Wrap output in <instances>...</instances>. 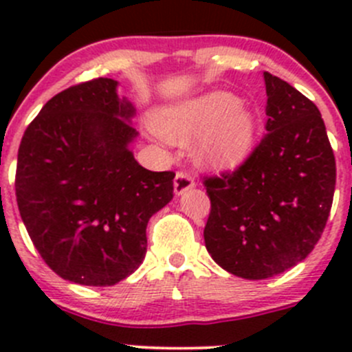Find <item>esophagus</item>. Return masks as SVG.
I'll list each match as a JSON object with an SVG mask.
<instances>
[{
    "label": "esophagus",
    "mask_w": 352,
    "mask_h": 352,
    "mask_svg": "<svg viewBox=\"0 0 352 352\" xmlns=\"http://www.w3.org/2000/svg\"><path fill=\"white\" fill-rule=\"evenodd\" d=\"M194 186H196V184H194V179L189 173L179 172L175 175V180H173V192H175V196H182L187 190L192 189Z\"/></svg>",
    "instance_id": "34e87169"
}]
</instances>
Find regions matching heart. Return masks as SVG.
Here are the masks:
<instances>
[{
  "instance_id": "heart-1",
  "label": "heart",
  "mask_w": 352,
  "mask_h": 352,
  "mask_svg": "<svg viewBox=\"0 0 352 352\" xmlns=\"http://www.w3.org/2000/svg\"><path fill=\"white\" fill-rule=\"evenodd\" d=\"M158 133L173 143L187 144L197 138L196 156L212 170L242 165L257 140V117L230 91L212 90L160 109Z\"/></svg>"
}]
</instances>
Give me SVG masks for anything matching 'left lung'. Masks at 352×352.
Wrapping results in <instances>:
<instances>
[{"label":"left lung","mask_w":352,"mask_h":352,"mask_svg":"<svg viewBox=\"0 0 352 352\" xmlns=\"http://www.w3.org/2000/svg\"><path fill=\"white\" fill-rule=\"evenodd\" d=\"M265 134L232 175L208 179L209 255L230 274L267 279L294 267L320 239L332 208L336 158L320 110L264 73Z\"/></svg>","instance_id":"left-lung-1"}]
</instances>
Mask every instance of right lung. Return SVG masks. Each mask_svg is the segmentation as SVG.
Returning a JSON list of instances; mask_svg holds the SVG:
<instances>
[{
	"mask_svg": "<svg viewBox=\"0 0 352 352\" xmlns=\"http://www.w3.org/2000/svg\"><path fill=\"white\" fill-rule=\"evenodd\" d=\"M98 78L61 91L25 131L16 163L20 216L45 264L83 286H112L146 255V226L173 197V172L131 151L136 107Z\"/></svg>",
	"mask_w": 352,
	"mask_h": 352,
	"instance_id": "add662e5",
	"label": "right lung"
}]
</instances>
